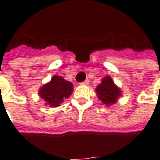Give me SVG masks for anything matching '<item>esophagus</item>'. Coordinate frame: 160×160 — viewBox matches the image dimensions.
<instances>
[{"label": "esophagus", "instance_id": "1", "mask_svg": "<svg viewBox=\"0 0 160 160\" xmlns=\"http://www.w3.org/2000/svg\"><path fill=\"white\" fill-rule=\"evenodd\" d=\"M89 82H90V81H89L88 79H86L85 81L82 82L81 83H80V84H81V85H88V84H89Z\"/></svg>", "mask_w": 160, "mask_h": 160}]
</instances>
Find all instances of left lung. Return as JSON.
Returning <instances> with one entry per match:
<instances>
[{"label":"left lung","mask_w":160,"mask_h":160,"mask_svg":"<svg viewBox=\"0 0 160 160\" xmlns=\"http://www.w3.org/2000/svg\"><path fill=\"white\" fill-rule=\"evenodd\" d=\"M98 98L106 106H111L118 102V99L121 96V90L116 85L112 78L110 76H106L101 81V83L98 85L97 89Z\"/></svg>","instance_id":"1"}]
</instances>
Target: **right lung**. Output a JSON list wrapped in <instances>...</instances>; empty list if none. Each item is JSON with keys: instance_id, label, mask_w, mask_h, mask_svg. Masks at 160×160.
Returning <instances> with one entry per match:
<instances>
[{"instance_id": "1", "label": "right lung", "mask_w": 160, "mask_h": 160, "mask_svg": "<svg viewBox=\"0 0 160 160\" xmlns=\"http://www.w3.org/2000/svg\"><path fill=\"white\" fill-rule=\"evenodd\" d=\"M73 91V84L66 81L60 76H54L50 82L42 85L39 90L41 98L46 102V105L50 107L60 106L61 103L68 98Z\"/></svg>"}]
</instances>
